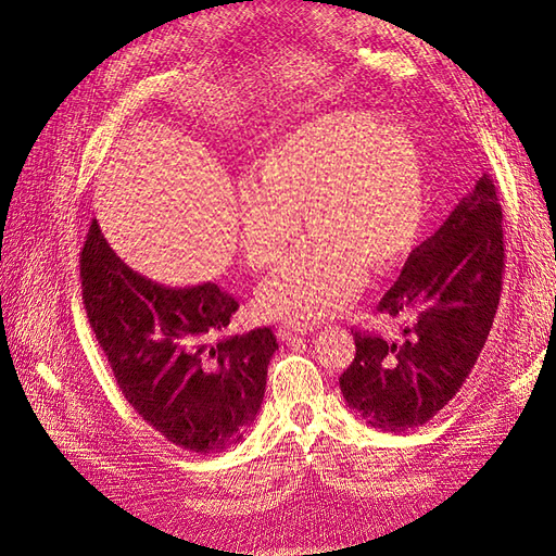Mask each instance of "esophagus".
I'll use <instances>...</instances> for the list:
<instances>
[{
	"label": "esophagus",
	"mask_w": 556,
	"mask_h": 556,
	"mask_svg": "<svg viewBox=\"0 0 556 556\" xmlns=\"http://www.w3.org/2000/svg\"><path fill=\"white\" fill-rule=\"evenodd\" d=\"M306 331L308 329H304V327H278V339L282 343H290V341L299 339V336H304Z\"/></svg>",
	"instance_id": "1"
}]
</instances>
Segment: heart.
Segmentation results:
<instances>
[{"label":"heart","mask_w":556,"mask_h":556,"mask_svg":"<svg viewBox=\"0 0 556 556\" xmlns=\"http://www.w3.org/2000/svg\"><path fill=\"white\" fill-rule=\"evenodd\" d=\"M301 245L257 294L266 317L313 325L357 290L362 264L384 268L415 243L425 220V172L417 141L396 117L333 111L288 129L252 164L233 197L245 260L276 264L301 231Z\"/></svg>","instance_id":"heart-1"}]
</instances>
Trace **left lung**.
<instances>
[{
  "label": "left lung",
  "mask_w": 556,
  "mask_h": 556,
  "mask_svg": "<svg viewBox=\"0 0 556 556\" xmlns=\"http://www.w3.org/2000/svg\"><path fill=\"white\" fill-rule=\"evenodd\" d=\"M501 220L494 182L482 176L380 299L378 311L403 323L399 339L352 333L357 352L339 382L348 408L368 427H422L459 392L498 308Z\"/></svg>",
  "instance_id": "8db88e82"
}]
</instances>
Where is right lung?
Returning <instances> with one entry per match:
<instances>
[{
	"mask_svg": "<svg viewBox=\"0 0 556 556\" xmlns=\"http://www.w3.org/2000/svg\"><path fill=\"white\" fill-rule=\"evenodd\" d=\"M83 304L125 399L166 441L215 454L243 441L264 401L276 336H223L239 301L215 282L166 288L134 271L90 225Z\"/></svg>",
	"mask_w": 556,
	"mask_h": 556,
	"instance_id": "right-lung-1",
	"label": "right lung"
}]
</instances>
